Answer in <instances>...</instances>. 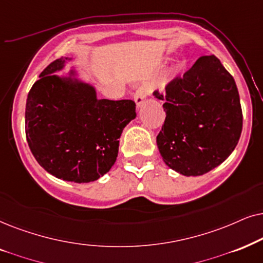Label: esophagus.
Instances as JSON below:
<instances>
[{"instance_id": "1", "label": "esophagus", "mask_w": 263, "mask_h": 263, "mask_svg": "<svg viewBox=\"0 0 263 263\" xmlns=\"http://www.w3.org/2000/svg\"><path fill=\"white\" fill-rule=\"evenodd\" d=\"M146 96H148V87L146 86L142 85L136 90L134 97H135V102L137 104V108H139L143 103H144Z\"/></svg>"}]
</instances>
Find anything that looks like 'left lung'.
I'll use <instances>...</instances> for the list:
<instances>
[{"mask_svg":"<svg viewBox=\"0 0 263 263\" xmlns=\"http://www.w3.org/2000/svg\"><path fill=\"white\" fill-rule=\"evenodd\" d=\"M166 119L156 137L164 163L186 177L218 167L239 141L240 100L233 77L216 56H202L166 86Z\"/></svg>","mask_w":263,"mask_h":263,"instance_id":"left-lung-1","label":"left lung"}]
</instances>
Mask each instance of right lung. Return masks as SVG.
Masks as SVG:
<instances>
[{"label":"right lung","instance_id":"add662e5","mask_svg":"<svg viewBox=\"0 0 263 263\" xmlns=\"http://www.w3.org/2000/svg\"><path fill=\"white\" fill-rule=\"evenodd\" d=\"M72 58L51 62L31 87L26 100L25 131L31 153L59 179L90 183L109 172L122 129L136 118L131 100H99L91 84L58 76Z\"/></svg>","mask_w":263,"mask_h":263}]
</instances>
